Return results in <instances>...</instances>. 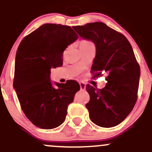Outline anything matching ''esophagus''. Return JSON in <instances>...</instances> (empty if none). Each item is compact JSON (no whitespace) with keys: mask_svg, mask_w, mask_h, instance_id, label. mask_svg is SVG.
Instances as JSON below:
<instances>
[{"mask_svg":"<svg viewBox=\"0 0 152 152\" xmlns=\"http://www.w3.org/2000/svg\"><path fill=\"white\" fill-rule=\"evenodd\" d=\"M80 84V88L81 90H85L86 89V83L84 82H79Z\"/></svg>","mask_w":152,"mask_h":152,"instance_id":"34e87169","label":"esophagus"}]
</instances>
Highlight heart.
Returning <instances> with one entry per match:
<instances>
[{
	"mask_svg": "<svg viewBox=\"0 0 152 152\" xmlns=\"http://www.w3.org/2000/svg\"><path fill=\"white\" fill-rule=\"evenodd\" d=\"M91 41H87V40H83V41H82L81 43H90Z\"/></svg>",
	"mask_w": 152,
	"mask_h": 152,
	"instance_id": "heart-1",
	"label": "heart"
}]
</instances>
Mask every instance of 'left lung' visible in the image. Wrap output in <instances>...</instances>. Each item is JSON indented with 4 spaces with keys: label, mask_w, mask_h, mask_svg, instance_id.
Listing matches in <instances>:
<instances>
[{
    "label": "left lung",
    "mask_w": 152,
    "mask_h": 152,
    "mask_svg": "<svg viewBox=\"0 0 152 152\" xmlns=\"http://www.w3.org/2000/svg\"><path fill=\"white\" fill-rule=\"evenodd\" d=\"M73 28L95 44L96 53L91 71L93 78L107 74L102 89L86 86L90 96L86 107L91 120L105 128L116 126L130 114L137 100L140 66L132 47L123 34L102 22Z\"/></svg>",
    "instance_id": "8db88e82"
}]
</instances>
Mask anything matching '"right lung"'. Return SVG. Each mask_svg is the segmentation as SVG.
<instances>
[{"label":"right lung","mask_w":152,"mask_h":152,"mask_svg":"<svg viewBox=\"0 0 152 152\" xmlns=\"http://www.w3.org/2000/svg\"><path fill=\"white\" fill-rule=\"evenodd\" d=\"M78 35L69 26L46 23L23 38L17 50L13 87L26 116L37 127L51 129L65 121L80 85L50 80V69L63 65V53Z\"/></svg>","instance_id":"add662e5"}]
</instances>
